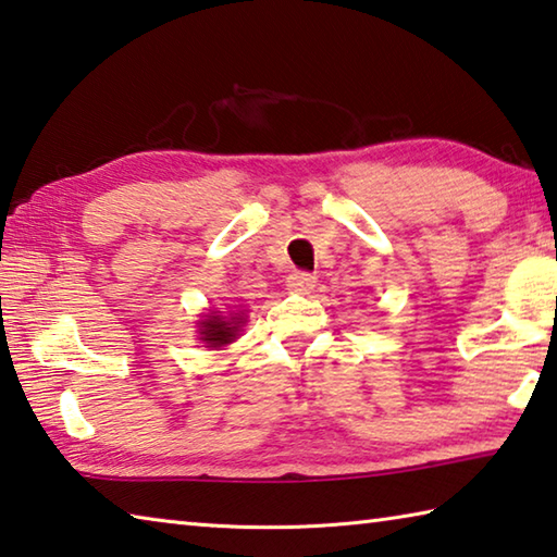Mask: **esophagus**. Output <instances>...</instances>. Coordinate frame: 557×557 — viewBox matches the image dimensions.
<instances>
[{
	"instance_id": "34e87169",
	"label": "esophagus",
	"mask_w": 557,
	"mask_h": 557,
	"mask_svg": "<svg viewBox=\"0 0 557 557\" xmlns=\"http://www.w3.org/2000/svg\"><path fill=\"white\" fill-rule=\"evenodd\" d=\"M318 284V278L313 276V273L308 271H294L288 276V290H294V294H308V290H313Z\"/></svg>"
}]
</instances>
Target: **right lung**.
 I'll list each match as a JSON object with an SVG mask.
<instances>
[{"instance_id":"add662e5","label":"right lung","mask_w":557,"mask_h":557,"mask_svg":"<svg viewBox=\"0 0 557 557\" xmlns=\"http://www.w3.org/2000/svg\"><path fill=\"white\" fill-rule=\"evenodd\" d=\"M239 323H244V318L232 313L230 318H222V315H208V320H202L200 323V335H202V343H208V347H222L227 345L234 339L239 330Z\"/></svg>"}]
</instances>
